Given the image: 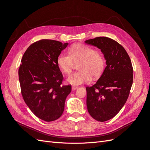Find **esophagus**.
<instances>
[{
  "label": "esophagus",
  "instance_id": "esophagus-1",
  "mask_svg": "<svg viewBox=\"0 0 150 150\" xmlns=\"http://www.w3.org/2000/svg\"><path fill=\"white\" fill-rule=\"evenodd\" d=\"M77 88V87H76V86H73L72 87V91H75V90H76Z\"/></svg>",
  "mask_w": 150,
  "mask_h": 150
}]
</instances>
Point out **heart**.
I'll list each match as a JSON object with an SVG mask.
<instances>
[{
  "instance_id": "heart-1",
  "label": "heart",
  "mask_w": 150,
  "mask_h": 150,
  "mask_svg": "<svg viewBox=\"0 0 150 150\" xmlns=\"http://www.w3.org/2000/svg\"><path fill=\"white\" fill-rule=\"evenodd\" d=\"M68 54L59 53L57 64L63 72L69 74L74 64L79 70L69 75L67 81L73 86H78L97 79L103 74L105 68V59L102 54L93 48L84 44H74L68 51Z\"/></svg>"
}]
</instances>
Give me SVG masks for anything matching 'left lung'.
<instances>
[{"mask_svg": "<svg viewBox=\"0 0 150 150\" xmlns=\"http://www.w3.org/2000/svg\"><path fill=\"white\" fill-rule=\"evenodd\" d=\"M85 42L101 49L106 60L97 82L86 88L88 112L95 120L106 121L120 111L129 97L133 83L132 64L126 50L115 40L97 37Z\"/></svg>", "mask_w": 150, "mask_h": 150, "instance_id": "8db88e82", "label": "left lung"}]
</instances>
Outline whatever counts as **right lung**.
<instances>
[{
  "mask_svg": "<svg viewBox=\"0 0 150 150\" xmlns=\"http://www.w3.org/2000/svg\"><path fill=\"white\" fill-rule=\"evenodd\" d=\"M42 39L30 45L22 57L18 70L21 92L26 104L42 120H57L64 111L71 86H62L63 76L57 57L68 45Z\"/></svg>",
  "mask_w": 150,
  "mask_h": 150,
  "instance_id": "1",
  "label": "right lung"
}]
</instances>
